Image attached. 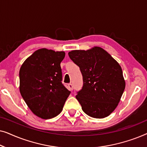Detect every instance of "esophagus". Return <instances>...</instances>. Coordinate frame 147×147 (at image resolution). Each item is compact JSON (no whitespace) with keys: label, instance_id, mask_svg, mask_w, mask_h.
I'll list each match as a JSON object with an SVG mask.
<instances>
[{"label":"esophagus","instance_id":"obj_1","mask_svg":"<svg viewBox=\"0 0 147 147\" xmlns=\"http://www.w3.org/2000/svg\"><path fill=\"white\" fill-rule=\"evenodd\" d=\"M68 88H69V90L70 91H72L74 89V87H73V85H72L71 84H68Z\"/></svg>","mask_w":147,"mask_h":147}]
</instances>
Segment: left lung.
Returning <instances> with one entry per match:
<instances>
[{"mask_svg": "<svg viewBox=\"0 0 147 147\" xmlns=\"http://www.w3.org/2000/svg\"><path fill=\"white\" fill-rule=\"evenodd\" d=\"M68 55L83 76V86L76 96L82 110L93 118L107 117L117 107L125 88L119 63L100 47L74 50Z\"/></svg>", "mask_w": 147, "mask_h": 147, "instance_id": "left-lung-1", "label": "left lung"}]
</instances>
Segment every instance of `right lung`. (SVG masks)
Wrapping results in <instances>:
<instances>
[{
  "label": "right lung",
  "instance_id": "1",
  "mask_svg": "<svg viewBox=\"0 0 147 147\" xmlns=\"http://www.w3.org/2000/svg\"><path fill=\"white\" fill-rule=\"evenodd\" d=\"M64 51L47 49L35 51L19 71L20 92L34 114L49 119L62 111L70 92L62 84L60 63Z\"/></svg>",
  "mask_w": 147,
  "mask_h": 147
}]
</instances>
